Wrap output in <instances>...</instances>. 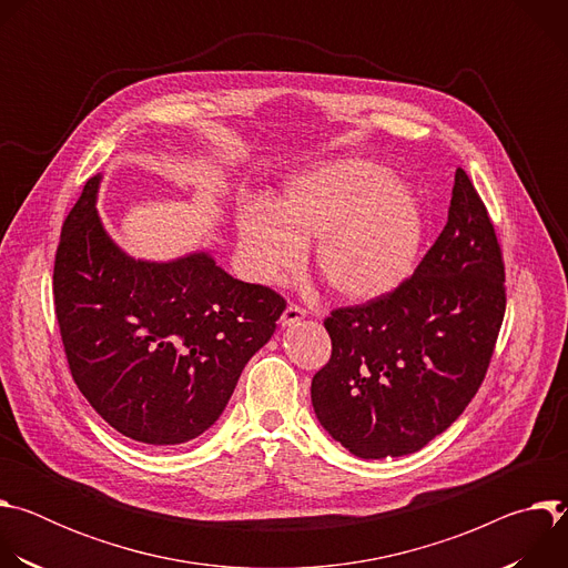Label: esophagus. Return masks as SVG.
Wrapping results in <instances>:
<instances>
[{"mask_svg": "<svg viewBox=\"0 0 568 568\" xmlns=\"http://www.w3.org/2000/svg\"><path fill=\"white\" fill-rule=\"evenodd\" d=\"M301 318H305V310L303 307H298V305H287L285 307V312L281 314V326L283 328H287V326H294V323H298Z\"/></svg>", "mask_w": 568, "mask_h": 568, "instance_id": "obj_1", "label": "esophagus"}]
</instances>
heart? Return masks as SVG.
Returning a JSON list of instances; mask_svg holds the SVG:
<instances>
[{
	"label": "heart",
	"mask_w": 568,
	"mask_h": 568,
	"mask_svg": "<svg viewBox=\"0 0 568 568\" xmlns=\"http://www.w3.org/2000/svg\"><path fill=\"white\" fill-rule=\"evenodd\" d=\"M425 213L416 193L366 159H339L292 178L276 206L237 213V247L247 272L278 283L314 247L328 290L351 303L395 292L416 267Z\"/></svg>",
	"instance_id": "heart-1"
}]
</instances>
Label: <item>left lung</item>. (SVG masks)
<instances>
[{"mask_svg": "<svg viewBox=\"0 0 568 568\" xmlns=\"http://www.w3.org/2000/svg\"><path fill=\"white\" fill-rule=\"evenodd\" d=\"M504 281L495 226L458 169L447 224L414 276L323 321L333 355L312 377L321 427L366 460L414 454L443 434L490 366Z\"/></svg>", "mask_w": 568, "mask_h": 568, "instance_id": "left-lung-1", "label": "left lung"}]
</instances>
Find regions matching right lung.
<instances>
[{
    "label": "right lung",
    "mask_w": 568,
    "mask_h": 568,
    "mask_svg": "<svg viewBox=\"0 0 568 568\" xmlns=\"http://www.w3.org/2000/svg\"><path fill=\"white\" fill-rule=\"evenodd\" d=\"M101 180H88L55 254L67 362L80 393L119 434L150 447L182 445L222 416L285 301L233 278L206 250L173 261L130 256L97 211Z\"/></svg>",
    "instance_id": "right-lung-1"
}]
</instances>
